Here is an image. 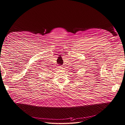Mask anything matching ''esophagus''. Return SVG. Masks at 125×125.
Instances as JSON below:
<instances>
[{"label":"esophagus","mask_w":125,"mask_h":125,"mask_svg":"<svg viewBox=\"0 0 125 125\" xmlns=\"http://www.w3.org/2000/svg\"><path fill=\"white\" fill-rule=\"evenodd\" d=\"M59 68H62V67H60V66H59Z\"/></svg>","instance_id":"obj_1"}]
</instances>
